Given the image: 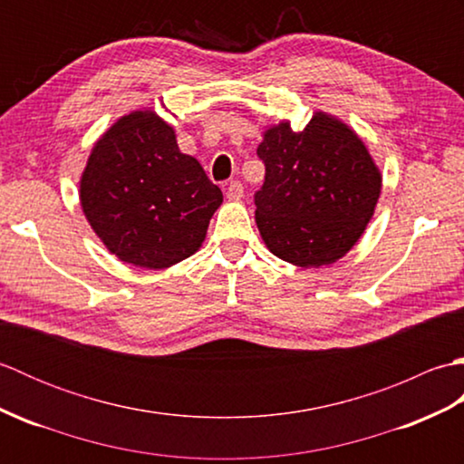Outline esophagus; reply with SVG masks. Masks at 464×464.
<instances>
[{
    "instance_id": "esophagus-1",
    "label": "esophagus",
    "mask_w": 464,
    "mask_h": 464,
    "mask_svg": "<svg viewBox=\"0 0 464 464\" xmlns=\"http://www.w3.org/2000/svg\"><path fill=\"white\" fill-rule=\"evenodd\" d=\"M227 197L233 201H239L243 197V183L241 181H231L227 185Z\"/></svg>"
}]
</instances>
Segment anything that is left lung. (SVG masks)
I'll use <instances>...</instances> for the list:
<instances>
[{"mask_svg":"<svg viewBox=\"0 0 464 464\" xmlns=\"http://www.w3.org/2000/svg\"><path fill=\"white\" fill-rule=\"evenodd\" d=\"M265 181L255 221L265 245L299 267L341 259L371 221L381 173L347 125L314 113L303 131L289 123L265 131L257 147Z\"/></svg>","mask_w":464,"mask_h":464,"instance_id":"left-lung-1","label":"left lung"}]
</instances>
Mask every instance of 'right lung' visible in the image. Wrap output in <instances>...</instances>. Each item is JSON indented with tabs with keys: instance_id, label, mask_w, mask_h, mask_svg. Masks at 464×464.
<instances>
[{
	"instance_id": "obj_1",
	"label": "right lung",
	"mask_w": 464,
	"mask_h": 464,
	"mask_svg": "<svg viewBox=\"0 0 464 464\" xmlns=\"http://www.w3.org/2000/svg\"><path fill=\"white\" fill-rule=\"evenodd\" d=\"M80 197L105 247L145 269L191 257L223 201L199 161L179 151L171 127L147 111L121 117L95 143Z\"/></svg>"
}]
</instances>
